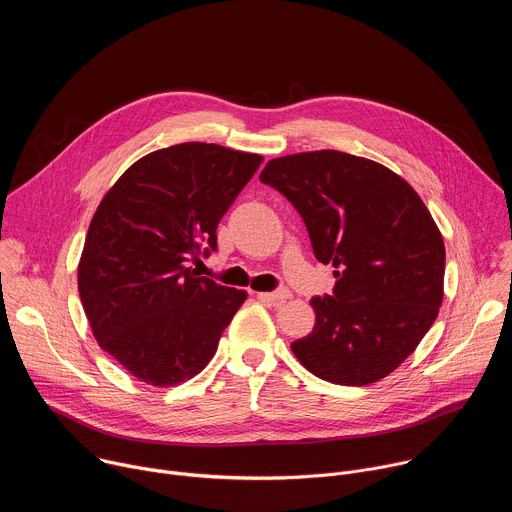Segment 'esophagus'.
<instances>
[{
    "instance_id": "obj_1",
    "label": "esophagus",
    "mask_w": 512,
    "mask_h": 512,
    "mask_svg": "<svg viewBox=\"0 0 512 512\" xmlns=\"http://www.w3.org/2000/svg\"><path fill=\"white\" fill-rule=\"evenodd\" d=\"M263 302H269V304H273V306H283L289 298H291V294H289V289H285V287H281V289H277V291H267V294H257Z\"/></svg>"
}]
</instances>
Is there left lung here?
I'll list each match as a JSON object with an SVG mask.
<instances>
[{
	"label": "left lung",
	"instance_id": "left-lung-1",
	"mask_svg": "<svg viewBox=\"0 0 512 512\" xmlns=\"http://www.w3.org/2000/svg\"><path fill=\"white\" fill-rule=\"evenodd\" d=\"M259 180L294 204L316 259L336 267L332 296L310 302L314 330L291 350L334 385L385 379L444 298L446 247L427 206L389 168L336 150L275 158Z\"/></svg>",
	"mask_w": 512,
	"mask_h": 512
}]
</instances>
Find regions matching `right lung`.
Instances as JSON below:
<instances>
[{
	"label": "right lung",
	"instance_id": "1",
	"mask_svg": "<svg viewBox=\"0 0 512 512\" xmlns=\"http://www.w3.org/2000/svg\"><path fill=\"white\" fill-rule=\"evenodd\" d=\"M263 158L188 141L137 160L101 200L79 263L99 346L139 381L198 375L247 300L190 263L216 251V227Z\"/></svg>",
	"mask_w": 512,
	"mask_h": 512
}]
</instances>
